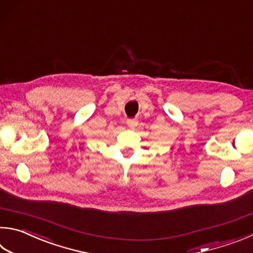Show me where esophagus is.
<instances>
[{
	"mask_svg": "<svg viewBox=\"0 0 253 253\" xmlns=\"http://www.w3.org/2000/svg\"><path fill=\"white\" fill-rule=\"evenodd\" d=\"M126 123H127V126L130 127V128H134V127L137 126V121H136V119L129 118V119H127Z\"/></svg>",
	"mask_w": 253,
	"mask_h": 253,
	"instance_id": "esophagus-1",
	"label": "esophagus"
}]
</instances>
